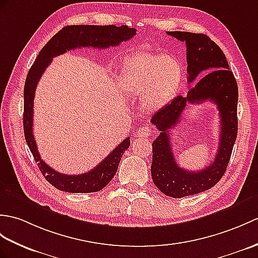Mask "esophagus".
Here are the masks:
<instances>
[{"label":"esophagus","instance_id":"34e87169","mask_svg":"<svg viewBox=\"0 0 258 258\" xmlns=\"http://www.w3.org/2000/svg\"><path fill=\"white\" fill-rule=\"evenodd\" d=\"M152 128L149 126H141L139 130H137V136L139 137H147L151 136L152 134Z\"/></svg>","mask_w":258,"mask_h":258}]
</instances>
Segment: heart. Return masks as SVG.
<instances>
[{"label":"heart","instance_id":"obj_1","mask_svg":"<svg viewBox=\"0 0 258 258\" xmlns=\"http://www.w3.org/2000/svg\"><path fill=\"white\" fill-rule=\"evenodd\" d=\"M182 77L181 63L175 57L133 53L123 63L119 87L132 97H143L146 109L157 111L176 98Z\"/></svg>","mask_w":258,"mask_h":258}]
</instances>
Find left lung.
Segmentation results:
<instances>
[{
    "mask_svg": "<svg viewBox=\"0 0 258 258\" xmlns=\"http://www.w3.org/2000/svg\"><path fill=\"white\" fill-rule=\"evenodd\" d=\"M169 36L184 41L187 47L188 83L187 97L175 98L171 103L153 115L151 122L160 132L153 142L152 178L164 195L183 198L203 192L217 184L226 170L237 136V83L224 52L205 34L167 32ZM207 75L192 87L200 75ZM211 100L217 104L220 114V142L213 163L200 172H190L179 167L173 156L169 130L178 122L186 103Z\"/></svg>",
    "mask_w": 258,
    "mask_h": 258,
    "instance_id": "8db88e82",
    "label": "left lung"
}]
</instances>
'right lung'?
<instances>
[{
  "instance_id": "obj_1",
  "label": "right lung",
  "mask_w": 258,
  "mask_h": 258,
  "mask_svg": "<svg viewBox=\"0 0 258 258\" xmlns=\"http://www.w3.org/2000/svg\"><path fill=\"white\" fill-rule=\"evenodd\" d=\"M136 35L135 28L123 26H97V25H70L63 27L48 41L40 50L35 62L29 69L25 87H24V114L23 125L24 135L27 145L31 149L39 170L47 181L53 187L71 194H90L103 189L116 173L117 167L124 152L130 147V137H126L117 145L109 156L105 157L93 169L81 175H64L53 170L41 159L33 135V113L35 90L41 75L49 66L52 58L75 49L78 47L107 48L117 46Z\"/></svg>"
}]
</instances>
